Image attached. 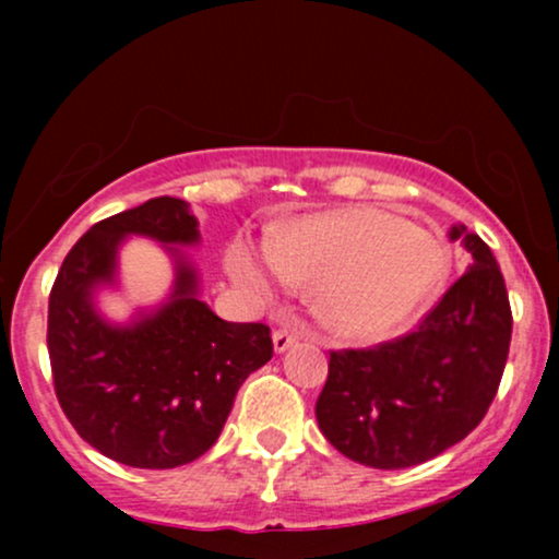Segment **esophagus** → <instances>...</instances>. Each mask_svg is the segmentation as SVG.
Masks as SVG:
<instances>
[{
  "label": "esophagus",
  "instance_id": "esophagus-1",
  "mask_svg": "<svg viewBox=\"0 0 559 559\" xmlns=\"http://www.w3.org/2000/svg\"><path fill=\"white\" fill-rule=\"evenodd\" d=\"M299 342V336L297 333H294L292 329H275L273 331V346H275V352H286L288 346H294Z\"/></svg>",
  "mask_w": 559,
  "mask_h": 559
}]
</instances>
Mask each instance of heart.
<instances>
[{
	"mask_svg": "<svg viewBox=\"0 0 559 559\" xmlns=\"http://www.w3.org/2000/svg\"><path fill=\"white\" fill-rule=\"evenodd\" d=\"M234 278L273 297L323 286V310L349 336H376L407 316L444 273V249L426 228L376 207L316 215L267 236V252L236 243Z\"/></svg>",
	"mask_w": 559,
	"mask_h": 559,
	"instance_id": "b5f03b06",
	"label": "heart"
}]
</instances>
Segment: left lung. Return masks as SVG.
Listing matches in <instances>:
<instances>
[{
  "label": "left lung",
  "instance_id": "left-lung-1",
  "mask_svg": "<svg viewBox=\"0 0 559 559\" xmlns=\"http://www.w3.org/2000/svg\"><path fill=\"white\" fill-rule=\"evenodd\" d=\"M473 262L415 331L368 349L331 352L320 431L355 463L400 471L436 457L484 420L502 381L512 312L491 249L452 226Z\"/></svg>",
  "mask_w": 559,
  "mask_h": 559
}]
</instances>
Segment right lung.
I'll list each match as a JSON object with an SVG mask.
<instances>
[{"instance_id": "obj_1", "label": "right lung", "mask_w": 559, "mask_h": 559, "mask_svg": "<svg viewBox=\"0 0 559 559\" xmlns=\"http://www.w3.org/2000/svg\"><path fill=\"white\" fill-rule=\"evenodd\" d=\"M126 236L197 243V217L157 197L105 217L75 241L49 294L47 346L55 394L83 441L131 467L168 471L202 457L221 436L236 391L273 357L265 323H228L197 297L181 249L170 299L150 316L112 325L94 292L115 284Z\"/></svg>"}]
</instances>
